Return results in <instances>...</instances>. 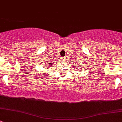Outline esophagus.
<instances>
[{"label": "esophagus", "mask_w": 122, "mask_h": 122, "mask_svg": "<svg viewBox=\"0 0 122 122\" xmlns=\"http://www.w3.org/2000/svg\"><path fill=\"white\" fill-rule=\"evenodd\" d=\"M62 60L63 61V62H66V57L63 58L62 59Z\"/></svg>", "instance_id": "34e87169"}]
</instances>
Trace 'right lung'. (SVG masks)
<instances>
[{"label": "right lung", "instance_id": "right-lung-1", "mask_svg": "<svg viewBox=\"0 0 122 122\" xmlns=\"http://www.w3.org/2000/svg\"><path fill=\"white\" fill-rule=\"evenodd\" d=\"M48 64V66H52V64H51V62H49V64Z\"/></svg>", "mask_w": 122, "mask_h": 122}]
</instances>
